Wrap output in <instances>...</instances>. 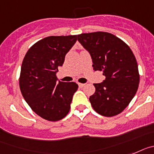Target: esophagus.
<instances>
[{"mask_svg":"<svg viewBox=\"0 0 154 154\" xmlns=\"http://www.w3.org/2000/svg\"><path fill=\"white\" fill-rule=\"evenodd\" d=\"M85 84H82V83H78V86L80 87V88H83V87L85 86Z\"/></svg>","mask_w":154,"mask_h":154,"instance_id":"1","label":"esophagus"}]
</instances>
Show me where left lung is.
<instances>
[{
  "label": "left lung",
  "mask_w": 154,
  "mask_h": 154,
  "mask_svg": "<svg viewBox=\"0 0 154 154\" xmlns=\"http://www.w3.org/2000/svg\"><path fill=\"white\" fill-rule=\"evenodd\" d=\"M77 40L90 53L94 71L105 80L94 84L95 92L89 101L96 112L112 117L121 113L136 94L140 83L138 65L129 45L114 35L104 32L83 33Z\"/></svg>",
  "instance_id": "left-lung-1"
}]
</instances>
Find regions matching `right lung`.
<instances>
[{
    "mask_svg": "<svg viewBox=\"0 0 154 154\" xmlns=\"http://www.w3.org/2000/svg\"><path fill=\"white\" fill-rule=\"evenodd\" d=\"M76 42L77 35L46 37L24 57L19 78L21 94L33 112L48 121H59L68 114L78 88L75 82L58 83L56 75Z\"/></svg>",
    "mask_w": 154,
    "mask_h": 154,
    "instance_id": "1",
    "label": "right lung"
}]
</instances>
